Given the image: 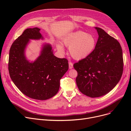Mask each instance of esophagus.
<instances>
[{
  "label": "esophagus",
  "instance_id": "obj_1",
  "mask_svg": "<svg viewBox=\"0 0 131 131\" xmlns=\"http://www.w3.org/2000/svg\"><path fill=\"white\" fill-rule=\"evenodd\" d=\"M73 68V64L72 62H69V68L70 69H72Z\"/></svg>",
  "mask_w": 131,
  "mask_h": 131
}]
</instances>
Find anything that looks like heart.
I'll return each instance as SVG.
<instances>
[{
  "label": "heart",
  "instance_id": "heart-1",
  "mask_svg": "<svg viewBox=\"0 0 131 131\" xmlns=\"http://www.w3.org/2000/svg\"><path fill=\"white\" fill-rule=\"evenodd\" d=\"M96 42V38L92 34L81 31L71 33L63 39V43L69 48L70 53L75 60H81L89 56L94 50ZM56 47L60 52H64L61 44L57 43Z\"/></svg>",
  "mask_w": 131,
  "mask_h": 131
}]
</instances>
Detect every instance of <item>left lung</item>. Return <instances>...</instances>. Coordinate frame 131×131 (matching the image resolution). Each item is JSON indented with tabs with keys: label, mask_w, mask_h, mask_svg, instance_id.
I'll list each match as a JSON object with an SVG mask.
<instances>
[{
	"label": "left lung",
	"mask_w": 131,
	"mask_h": 131,
	"mask_svg": "<svg viewBox=\"0 0 131 131\" xmlns=\"http://www.w3.org/2000/svg\"><path fill=\"white\" fill-rule=\"evenodd\" d=\"M94 28L99 37L94 50L74 64L79 90L91 98L101 97L112 90L123 71V52L118 41L100 27Z\"/></svg>",
	"instance_id": "1"
}]
</instances>
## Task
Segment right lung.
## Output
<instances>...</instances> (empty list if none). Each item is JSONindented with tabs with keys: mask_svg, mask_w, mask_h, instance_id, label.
I'll return each mask as SVG.
<instances>
[{
	"mask_svg": "<svg viewBox=\"0 0 131 131\" xmlns=\"http://www.w3.org/2000/svg\"><path fill=\"white\" fill-rule=\"evenodd\" d=\"M38 27L26 29L14 42L9 54L10 77L19 90L27 97L45 100L56 95L60 79L68 70V60L53 54L50 44L42 45L39 56L34 61L27 59L25 51L30 40H44Z\"/></svg>",
	"mask_w": 131,
	"mask_h": 131,
	"instance_id": "1",
	"label": "right lung"
}]
</instances>
